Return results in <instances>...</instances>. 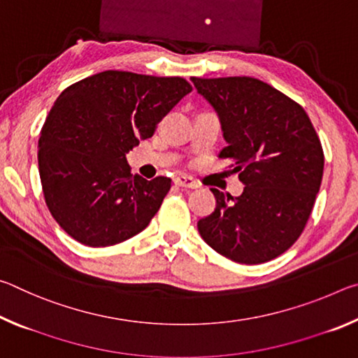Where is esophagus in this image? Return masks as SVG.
Wrapping results in <instances>:
<instances>
[{
    "label": "esophagus",
    "mask_w": 358,
    "mask_h": 358,
    "mask_svg": "<svg viewBox=\"0 0 358 358\" xmlns=\"http://www.w3.org/2000/svg\"><path fill=\"white\" fill-rule=\"evenodd\" d=\"M173 183L180 187H186V189H194V187L199 186L196 183V180H192L191 177H186V175H180V177L173 178Z\"/></svg>",
    "instance_id": "esophagus-1"
}]
</instances>
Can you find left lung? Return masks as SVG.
Returning a JSON list of instances; mask_svg holds the SVG:
<instances>
[{"label":"left lung","mask_w":358,"mask_h":358,"mask_svg":"<svg viewBox=\"0 0 358 358\" xmlns=\"http://www.w3.org/2000/svg\"><path fill=\"white\" fill-rule=\"evenodd\" d=\"M191 80L220 117L227 142L220 157L245 185L238 197L211 187L216 208L199 232L234 262H268L295 243L316 202L324 173L316 129L300 104L259 78Z\"/></svg>","instance_id":"obj_1"}]
</instances>
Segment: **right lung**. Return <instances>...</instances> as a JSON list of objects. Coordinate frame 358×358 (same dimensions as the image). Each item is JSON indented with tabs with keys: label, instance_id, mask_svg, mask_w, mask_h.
I'll use <instances>...</instances> for the list:
<instances>
[{
	"label": "right lung",
	"instance_id": "add662e5",
	"mask_svg": "<svg viewBox=\"0 0 358 358\" xmlns=\"http://www.w3.org/2000/svg\"><path fill=\"white\" fill-rule=\"evenodd\" d=\"M191 90L181 77L104 71L58 96L41 129L38 162L45 203L66 234L104 248L148 226L172 180L132 177L126 153Z\"/></svg>",
	"mask_w": 358,
	"mask_h": 358
}]
</instances>
